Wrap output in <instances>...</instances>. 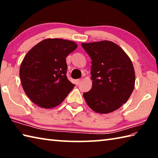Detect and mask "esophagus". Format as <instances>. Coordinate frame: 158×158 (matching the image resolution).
Wrapping results in <instances>:
<instances>
[{"mask_svg":"<svg viewBox=\"0 0 158 158\" xmlns=\"http://www.w3.org/2000/svg\"><path fill=\"white\" fill-rule=\"evenodd\" d=\"M81 81H82V79H77L76 81H75V83H76V84L77 85H79L80 83L81 82Z\"/></svg>","mask_w":158,"mask_h":158,"instance_id":"obj_1","label":"esophagus"}]
</instances>
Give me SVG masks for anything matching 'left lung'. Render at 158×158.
<instances>
[{
    "label": "left lung",
    "instance_id": "1",
    "mask_svg": "<svg viewBox=\"0 0 158 158\" xmlns=\"http://www.w3.org/2000/svg\"><path fill=\"white\" fill-rule=\"evenodd\" d=\"M81 45L92 60V88L84 93L87 105L98 114L117 110L126 102L135 89V73L130 57L111 41Z\"/></svg>",
    "mask_w": 158,
    "mask_h": 158
}]
</instances>
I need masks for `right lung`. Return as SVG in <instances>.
<instances>
[{"instance_id": "right-lung-1", "label": "right lung", "mask_w": 158, "mask_h": 158, "mask_svg": "<svg viewBox=\"0 0 158 158\" xmlns=\"http://www.w3.org/2000/svg\"><path fill=\"white\" fill-rule=\"evenodd\" d=\"M77 47L68 40L49 38L40 42L26 53L20 66L21 85L26 95L40 107L59 105L74 84L66 76V57Z\"/></svg>"}]
</instances>
